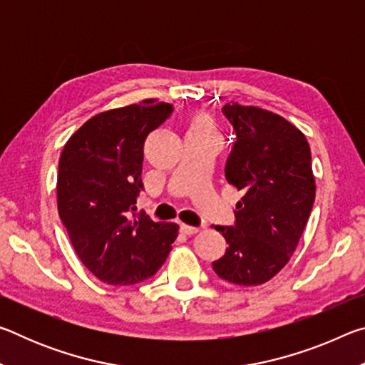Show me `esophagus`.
I'll list each match as a JSON object with an SVG mask.
<instances>
[{
    "label": "esophagus",
    "instance_id": "esophagus-1",
    "mask_svg": "<svg viewBox=\"0 0 365 365\" xmlns=\"http://www.w3.org/2000/svg\"><path fill=\"white\" fill-rule=\"evenodd\" d=\"M180 228H182V232H183L185 235H195V233H197V232H201L200 227H191V225H187V224H182Z\"/></svg>",
    "mask_w": 365,
    "mask_h": 365
}]
</instances>
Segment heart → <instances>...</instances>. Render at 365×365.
I'll return each mask as SVG.
<instances>
[{
  "mask_svg": "<svg viewBox=\"0 0 365 365\" xmlns=\"http://www.w3.org/2000/svg\"><path fill=\"white\" fill-rule=\"evenodd\" d=\"M190 128L191 130H212V125L211 122L205 119V117H197V119H195L193 123H191Z\"/></svg>",
  "mask_w": 365,
  "mask_h": 365,
  "instance_id": "heart-1",
  "label": "heart"
}]
</instances>
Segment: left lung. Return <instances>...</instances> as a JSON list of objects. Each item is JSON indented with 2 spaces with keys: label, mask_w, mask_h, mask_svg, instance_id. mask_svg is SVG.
I'll return each mask as SVG.
<instances>
[{
  "label": "left lung",
  "mask_w": 365,
  "mask_h": 365,
  "mask_svg": "<svg viewBox=\"0 0 365 365\" xmlns=\"http://www.w3.org/2000/svg\"><path fill=\"white\" fill-rule=\"evenodd\" d=\"M222 110L235 135L225 178L245 196L235 225H215L228 246L212 267L222 280L256 287L285 267L306 228L316 200L311 148L298 127L272 110L238 103Z\"/></svg>",
  "instance_id": "left-lung-1"
}]
</instances>
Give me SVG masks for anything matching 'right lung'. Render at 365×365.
<instances>
[{"label": "right lung", "mask_w": 365, "mask_h": 365, "mask_svg": "<svg viewBox=\"0 0 365 365\" xmlns=\"http://www.w3.org/2000/svg\"><path fill=\"white\" fill-rule=\"evenodd\" d=\"M172 113L143 100L104 110L67 140L59 158L58 212L80 261L108 285L150 279L178 235L174 222L132 215L143 188V143Z\"/></svg>", "instance_id": "obj_1"}]
</instances>
